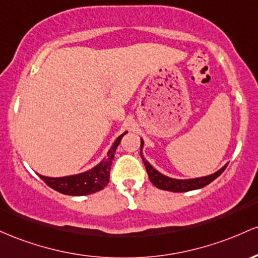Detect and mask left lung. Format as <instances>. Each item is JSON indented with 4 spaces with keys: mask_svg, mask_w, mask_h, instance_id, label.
Here are the masks:
<instances>
[{
    "mask_svg": "<svg viewBox=\"0 0 258 258\" xmlns=\"http://www.w3.org/2000/svg\"><path fill=\"white\" fill-rule=\"evenodd\" d=\"M144 141L141 140V147L140 151L143 150ZM141 158H143V162L145 164V168H146V172L149 174L150 180L151 183L155 185L156 187L162 190H167V191H173V192H185V191H191V190L201 189V187L206 186L210 183H212L215 179L218 178L219 175L224 172V169L227 168V164L224 167L221 168L219 170H217L215 174H211L207 176H202V178H195V179H173L169 178V176H166L161 174L158 170H156L151 164L149 163L144 158L143 152H140Z\"/></svg>",
    "mask_w": 258,
    "mask_h": 258,
    "instance_id": "obj_1",
    "label": "left lung"
}]
</instances>
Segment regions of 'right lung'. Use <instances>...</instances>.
<instances>
[{
  "label": "right lung",
  "instance_id": "1",
  "mask_svg": "<svg viewBox=\"0 0 258 258\" xmlns=\"http://www.w3.org/2000/svg\"><path fill=\"white\" fill-rule=\"evenodd\" d=\"M126 134H121L117 138L111 150L107 153V157L101 161L96 167L80 174L62 176V178H50V176L40 175V178L45 181L48 186L53 190L64 195L71 196H83L94 194L102 190L109 181V172H111L112 161L114 158V152L119 145L121 138Z\"/></svg>",
  "mask_w": 258,
  "mask_h": 258
}]
</instances>
